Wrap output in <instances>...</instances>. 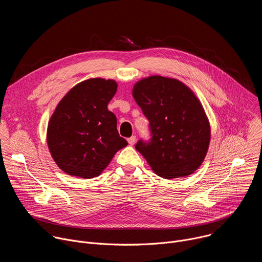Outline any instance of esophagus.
Returning a JSON list of instances; mask_svg holds the SVG:
<instances>
[{
	"instance_id": "34e87169",
	"label": "esophagus",
	"mask_w": 262,
	"mask_h": 262,
	"mask_svg": "<svg viewBox=\"0 0 262 262\" xmlns=\"http://www.w3.org/2000/svg\"><path fill=\"white\" fill-rule=\"evenodd\" d=\"M127 142H128L129 145H134V144L136 143V136H133V137L128 138V139H127Z\"/></svg>"
}]
</instances>
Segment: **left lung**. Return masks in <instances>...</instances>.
Wrapping results in <instances>:
<instances>
[{"mask_svg": "<svg viewBox=\"0 0 262 262\" xmlns=\"http://www.w3.org/2000/svg\"><path fill=\"white\" fill-rule=\"evenodd\" d=\"M133 96L151 137L139 140L136 149L155 173L167 179L194 173L206 156L210 126L193 91L175 79L152 76L134 86Z\"/></svg>", "mask_w": 262, "mask_h": 262, "instance_id": "left-lung-1", "label": "left lung"}]
</instances>
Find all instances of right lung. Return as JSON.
<instances>
[{
  "label": "right lung",
  "instance_id": "add662e5",
  "mask_svg": "<svg viewBox=\"0 0 262 262\" xmlns=\"http://www.w3.org/2000/svg\"><path fill=\"white\" fill-rule=\"evenodd\" d=\"M117 91L113 80L90 79L74 86L57 105L48 126V145L58 167L82 178L98 176L127 145L107 103Z\"/></svg>",
  "mask_w": 262,
  "mask_h": 262
}]
</instances>
